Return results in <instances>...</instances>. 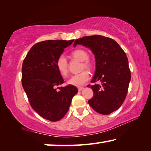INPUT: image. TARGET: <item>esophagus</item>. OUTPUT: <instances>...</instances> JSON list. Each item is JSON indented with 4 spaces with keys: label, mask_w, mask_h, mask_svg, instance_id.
Masks as SVG:
<instances>
[{
    "label": "esophagus",
    "mask_w": 151,
    "mask_h": 151,
    "mask_svg": "<svg viewBox=\"0 0 151 151\" xmlns=\"http://www.w3.org/2000/svg\"><path fill=\"white\" fill-rule=\"evenodd\" d=\"M83 88H84L83 87H78V91H81L82 90H83Z\"/></svg>",
    "instance_id": "esophagus-1"
}]
</instances>
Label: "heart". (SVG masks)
<instances>
[{
  "label": "heart",
  "instance_id": "1",
  "mask_svg": "<svg viewBox=\"0 0 151 151\" xmlns=\"http://www.w3.org/2000/svg\"><path fill=\"white\" fill-rule=\"evenodd\" d=\"M72 56L74 58L82 62L81 70L86 69L90 70L92 69V64L88 61V54L86 51L83 49H77L73 51L72 52ZM56 66L58 72L61 75L66 76L68 73V65L67 59L65 55H61L58 57L56 61ZM90 78V75L88 71L84 70L81 73L77 75H73L68 79L67 83L68 85L81 86L85 85Z\"/></svg>",
  "mask_w": 151,
  "mask_h": 151
}]
</instances>
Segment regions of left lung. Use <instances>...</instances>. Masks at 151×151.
<instances>
[{
	"mask_svg": "<svg viewBox=\"0 0 151 151\" xmlns=\"http://www.w3.org/2000/svg\"><path fill=\"white\" fill-rule=\"evenodd\" d=\"M77 45L90 48L93 52L96 70L91 83H101L91 86L94 96L88 101L89 105L100 114H111L123 103L131 81L126 53L115 40L101 35L80 38L73 46Z\"/></svg>",
	"mask_w": 151,
	"mask_h": 151,
	"instance_id": "1",
	"label": "left lung"
}]
</instances>
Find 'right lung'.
I'll return each instance as SVG.
<instances>
[{"label":"right lung","mask_w":151,"mask_h":151,"mask_svg":"<svg viewBox=\"0 0 151 151\" xmlns=\"http://www.w3.org/2000/svg\"><path fill=\"white\" fill-rule=\"evenodd\" d=\"M74 40H50L38 42L30 48L22 63V85L34 111L48 121L56 122L68 112L75 86L56 87L64 83L56 61Z\"/></svg>","instance_id":"1"}]
</instances>
